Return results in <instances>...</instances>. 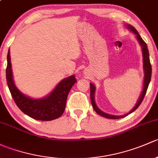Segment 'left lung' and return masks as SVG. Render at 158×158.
<instances>
[{"label": "left lung", "instance_id": "left-lung-1", "mask_svg": "<svg viewBox=\"0 0 158 158\" xmlns=\"http://www.w3.org/2000/svg\"><path fill=\"white\" fill-rule=\"evenodd\" d=\"M127 27L131 31L133 32L135 35H136L137 40L139 42L140 45L142 47V56H143V68H144V85H143V90L141 92V95H140V98H138V102H137L136 105H135V107L133 108L128 113H127L126 114H124V115H112V114H107V113L103 112L102 110H100L98 108V106H96V103L95 102V85L92 83H90V98H91V102H92V107H93L94 110L98 113L99 115L102 116V117L107 118H111V119H118L121 118L125 117V116L128 115L129 114L132 113L133 111H135V110L138 108V106L141 105V103L142 102V100L144 99V97L145 95L146 92H147V89L148 87V85L150 83V81H151V65L150 63V59H149V52H148V49L147 47V44H145L144 40H142V38L141 37V36L139 35L138 32L137 31L134 27H132L131 25H127Z\"/></svg>", "mask_w": 158, "mask_h": 158}]
</instances>
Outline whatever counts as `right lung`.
<instances>
[{
	"mask_svg": "<svg viewBox=\"0 0 158 158\" xmlns=\"http://www.w3.org/2000/svg\"><path fill=\"white\" fill-rule=\"evenodd\" d=\"M6 79L9 90L17 107L27 115L39 121H52L63 114L66 108L68 94L77 81L73 75L63 79L47 96L42 98H30L22 93L14 84L10 49L7 53Z\"/></svg>",
	"mask_w": 158,
	"mask_h": 158,
	"instance_id": "add662e5",
	"label": "right lung"
}]
</instances>
